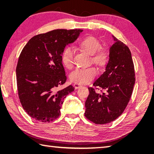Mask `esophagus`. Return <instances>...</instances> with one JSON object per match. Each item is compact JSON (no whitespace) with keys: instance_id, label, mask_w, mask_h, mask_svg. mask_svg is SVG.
<instances>
[{"instance_id":"esophagus-1","label":"esophagus","mask_w":154,"mask_h":154,"mask_svg":"<svg viewBox=\"0 0 154 154\" xmlns=\"http://www.w3.org/2000/svg\"><path fill=\"white\" fill-rule=\"evenodd\" d=\"M73 86H74V87L75 88V89H78V88L82 87V85L79 84V83H74Z\"/></svg>"}]
</instances>
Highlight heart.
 Wrapping results in <instances>:
<instances>
[{
    "label": "heart",
    "mask_w": 154,
    "mask_h": 154,
    "mask_svg": "<svg viewBox=\"0 0 154 154\" xmlns=\"http://www.w3.org/2000/svg\"><path fill=\"white\" fill-rule=\"evenodd\" d=\"M79 46L91 55L92 60L100 67L106 63L109 54L105 49L100 48L101 43L99 39L94 36H87L79 42ZM75 51L71 46L65 47L61 53V59L63 64L68 69L73 65ZM97 74V69L93 67L77 68L71 73L70 79L72 82L79 84H87L92 81Z\"/></svg>",
    "instance_id": "heart-1"
}]
</instances>
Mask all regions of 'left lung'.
I'll list each match as a JSON object with an SVG mask.
<instances>
[{"instance_id":"left-lung-1","label":"left lung","mask_w":154,"mask_h":154,"mask_svg":"<svg viewBox=\"0 0 154 154\" xmlns=\"http://www.w3.org/2000/svg\"><path fill=\"white\" fill-rule=\"evenodd\" d=\"M115 42L110 48L105 71L89 87L85 116L96 124L112 122L122 114L130 99L135 84L131 52L123 42L112 35ZM95 89L106 91L96 93Z\"/></svg>"}]
</instances>
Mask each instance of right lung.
Wrapping results in <instances>:
<instances>
[{
  "label": "right lung",
  "mask_w": 154,
  "mask_h": 154,
  "mask_svg": "<svg viewBox=\"0 0 154 154\" xmlns=\"http://www.w3.org/2000/svg\"><path fill=\"white\" fill-rule=\"evenodd\" d=\"M82 31L57 29L38 34L22 49L16 69L18 94L32 119L50 122L60 116L63 99L75 89L72 85L59 89L67 80L61 53Z\"/></svg>",
  "instance_id": "1"
}]
</instances>
